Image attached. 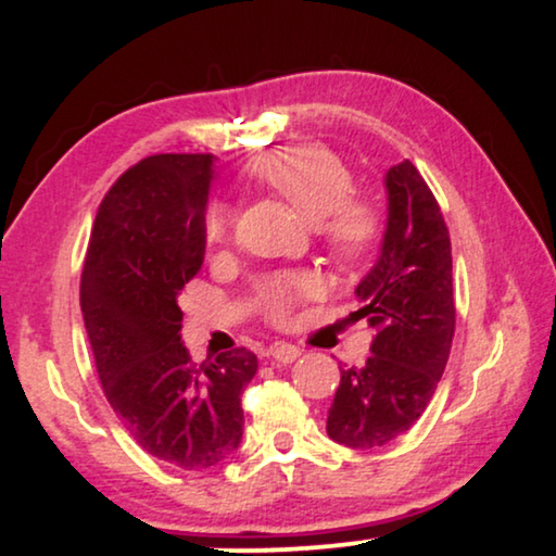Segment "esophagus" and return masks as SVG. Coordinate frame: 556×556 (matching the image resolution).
<instances>
[{
	"mask_svg": "<svg viewBox=\"0 0 556 556\" xmlns=\"http://www.w3.org/2000/svg\"><path fill=\"white\" fill-rule=\"evenodd\" d=\"M268 356H270V359H276L278 364H291L301 356V349L293 346V344H273L268 349Z\"/></svg>",
	"mask_w": 556,
	"mask_h": 556,
	"instance_id": "1",
	"label": "esophagus"
}]
</instances>
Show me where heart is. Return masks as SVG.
Listing matches in <instances>:
<instances>
[{
  "label": "heart",
  "instance_id": "heart-1",
  "mask_svg": "<svg viewBox=\"0 0 556 556\" xmlns=\"http://www.w3.org/2000/svg\"><path fill=\"white\" fill-rule=\"evenodd\" d=\"M245 177L316 223L324 248L339 263L364 261L382 238V212L367 197L352 194V169L321 143H293L265 151L248 164ZM230 227V207L212 204L204 215L207 240L225 242ZM316 291L318 280L308 273H273L257 283V301L273 321L286 324Z\"/></svg>",
  "mask_w": 556,
  "mask_h": 556
}]
</instances>
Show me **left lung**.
<instances>
[{"mask_svg": "<svg viewBox=\"0 0 556 556\" xmlns=\"http://www.w3.org/2000/svg\"><path fill=\"white\" fill-rule=\"evenodd\" d=\"M390 217L382 255L356 286L377 333L359 369H341L326 432L349 447H379L420 420L443 377L455 333L451 232L413 162L387 172Z\"/></svg>", "mask_w": 556, "mask_h": 556, "instance_id": "1", "label": "left lung"}]
</instances>
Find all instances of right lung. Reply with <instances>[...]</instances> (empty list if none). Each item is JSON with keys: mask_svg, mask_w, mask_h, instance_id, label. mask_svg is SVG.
<instances>
[{"mask_svg": "<svg viewBox=\"0 0 556 556\" xmlns=\"http://www.w3.org/2000/svg\"><path fill=\"white\" fill-rule=\"evenodd\" d=\"M212 154H154L98 207L80 308L105 400L154 458L185 470L223 463L242 438L240 397L257 371L245 346L194 364L177 295L204 263Z\"/></svg>", "mask_w": 556, "mask_h": 556, "instance_id": "right-lung-1", "label": "right lung"}]
</instances>
